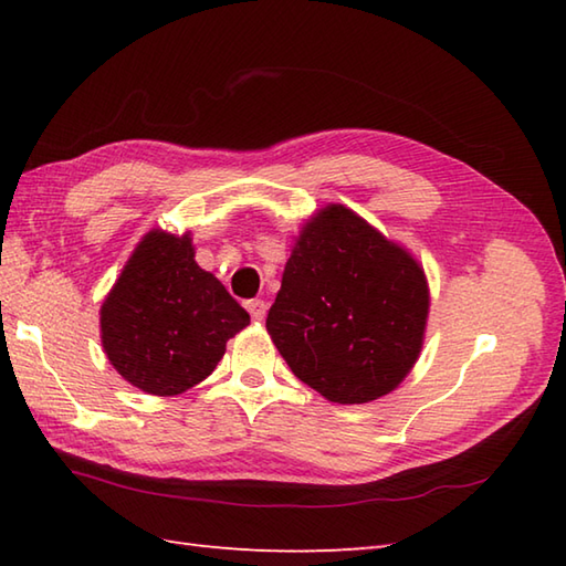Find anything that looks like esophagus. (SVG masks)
<instances>
[{
	"label": "esophagus",
	"instance_id": "esophagus-1",
	"mask_svg": "<svg viewBox=\"0 0 566 566\" xmlns=\"http://www.w3.org/2000/svg\"><path fill=\"white\" fill-rule=\"evenodd\" d=\"M247 310H249L251 319L261 322L263 317H266V310H269V305H266V300H249V303H247Z\"/></svg>",
	"mask_w": 566,
	"mask_h": 566
}]
</instances>
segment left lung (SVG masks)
<instances>
[{
	"mask_svg": "<svg viewBox=\"0 0 566 566\" xmlns=\"http://www.w3.org/2000/svg\"><path fill=\"white\" fill-rule=\"evenodd\" d=\"M428 307V281L410 253L329 205L297 237L266 329L303 384L352 406L408 376Z\"/></svg>",
	"mask_w": 566,
	"mask_h": 566,
	"instance_id": "1",
	"label": "left lung"
}]
</instances>
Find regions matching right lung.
<instances>
[{"label":"right lung","mask_w":566,"mask_h":566,"mask_svg":"<svg viewBox=\"0 0 566 566\" xmlns=\"http://www.w3.org/2000/svg\"><path fill=\"white\" fill-rule=\"evenodd\" d=\"M102 347L132 386L178 396L214 371L249 313L195 263L190 234L148 232L99 313Z\"/></svg>","instance_id":"1"}]
</instances>
